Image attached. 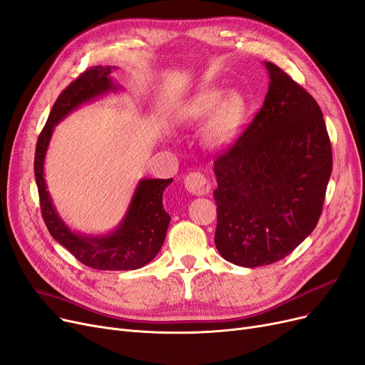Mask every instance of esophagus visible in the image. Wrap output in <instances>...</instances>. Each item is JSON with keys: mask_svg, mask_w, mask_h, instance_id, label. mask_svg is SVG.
Returning a JSON list of instances; mask_svg holds the SVG:
<instances>
[{"mask_svg": "<svg viewBox=\"0 0 365 365\" xmlns=\"http://www.w3.org/2000/svg\"><path fill=\"white\" fill-rule=\"evenodd\" d=\"M184 185H185V190L195 196L207 195L211 190V184H210L208 178L205 177V175L199 173V172L188 173L184 178Z\"/></svg>", "mask_w": 365, "mask_h": 365, "instance_id": "esophagus-1", "label": "esophagus"}]
</instances>
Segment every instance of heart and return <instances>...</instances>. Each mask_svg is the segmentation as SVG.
Returning a JSON list of instances; mask_svg holds the SVG:
<instances>
[{"label":"heart","instance_id":"1","mask_svg":"<svg viewBox=\"0 0 365 365\" xmlns=\"http://www.w3.org/2000/svg\"><path fill=\"white\" fill-rule=\"evenodd\" d=\"M245 101L241 94L220 88L200 90L188 97L177 112L181 124L205 123L203 140L212 150H223L237 140L245 121Z\"/></svg>","mask_w":365,"mask_h":365}]
</instances>
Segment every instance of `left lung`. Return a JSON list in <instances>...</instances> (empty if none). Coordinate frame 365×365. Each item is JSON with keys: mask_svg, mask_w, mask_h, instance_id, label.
<instances>
[{"mask_svg": "<svg viewBox=\"0 0 365 365\" xmlns=\"http://www.w3.org/2000/svg\"><path fill=\"white\" fill-rule=\"evenodd\" d=\"M268 93L235 145L214 162L217 229L223 259L274 264L314 230L332 170L327 125L316 100L265 61Z\"/></svg>", "mask_w": 365, "mask_h": 365, "instance_id": "1", "label": "left lung"}]
</instances>
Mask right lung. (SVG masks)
<instances>
[{"instance_id": "obj_1", "label": "right lung", "mask_w": 365, "mask_h": 365, "mask_svg": "<svg viewBox=\"0 0 365 365\" xmlns=\"http://www.w3.org/2000/svg\"><path fill=\"white\" fill-rule=\"evenodd\" d=\"M113 70H116L115 66H96L86 70L56 98L37 140L34 175L43 220L55 241L86 267L128 271L150 264L162 249L170 222V215L163 207V193L172 180L142 178L118 226L103 235H91L68 227L53 205L45 180V158L55 125L82 105L109 93H118L121 86L110 78Z\"/></svg>"}]
</instances>
